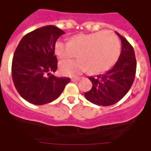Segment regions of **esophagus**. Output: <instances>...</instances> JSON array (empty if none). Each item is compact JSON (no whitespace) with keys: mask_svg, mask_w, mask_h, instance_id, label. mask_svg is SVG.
<instances>
[{"mask_svg":"<svg viewBox=\"0 0 151 151\" xmlns=\"http://www.w3.org/2000/svg\"><path fill=\"white\" fill-rule=\"evenodd\" d=\"M80 79V77H73L71 78L72 82H76V81H78Z\"/></svg>","mask_w":151,"mask_h":151,"instance_id":"1","label":"esophagus"}]
</instances>
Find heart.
I'll return each mask as SVG.
<instances>
[{"label": "heart", "mask_w": 151, "mask_h": 151, "mask_svg": "<svg viewBox=\"0 0 151 151\" xmlns=\"http://www.w3.org/2000/svg\"><path fill=\"white\" fill-rule=\"evenodd\" d=\"M120 42L110 32L101 31L73 36L69 41L57 40L54 52L60 59L78 57L76 60H65L60 63L64 75L77 76L88 70L91 74L106 72L116 63L120 54Z\"/></svg>", "instance_id": "heart-1"}]
</instances>
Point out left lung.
Returning a JSON list of instances; mask_svg holds the SVG:
<instances>
[{
  "label": "left lung",
  "instance_id": "8db88e82",
  "mask_svg": "<svg viewBox=\"0 0 151 151\" xmlns=\"http://www.w3.org/2000/svg\"><path fill=\"white\" fill-rule=\"evenodd\" d=\"M116 34L122 41L118 60L104 74L89 77L93 86L85 93L88 101L98 106H110L120 101L131 88L135 77L137 63L134 49L124 37Z\"/></svg>",
  "mask_w": 151,
  "mask_h": 151
}]
</instances>
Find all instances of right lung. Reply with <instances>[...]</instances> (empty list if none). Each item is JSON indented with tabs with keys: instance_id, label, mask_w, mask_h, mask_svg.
Instances as JSON below:
<instances>
[{
	"instance_id": "1",
	"label": "right lung",
	"mask_w": 151,
	"mask_h": 151,
	"mask_svg": "<svg viewBox=\"0 0 151 151\" xmlns=\"http://www.w3.org/2000/svg\"><path fill=\"white\" fill-rule=\"evenodd\" d=\"M65 34L54 26H46L28 33L19 41L12 61V78L22 98L35 105L52 102L70 82L56 77L57 69L54 44Z\"/></svg>"
}]
</instances>
